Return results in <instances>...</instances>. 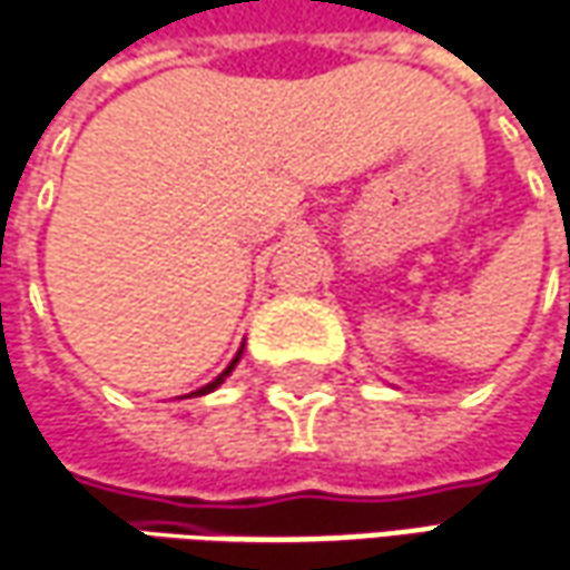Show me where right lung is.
I'll return each instance as SVG.
<instances>
[{"label":"right lung","instance_id":"add662e5","mask_svg":"<svg viewBox=\"0 0 570 570\" xmlns=\"http://www.w3.org/2000/svg\"><path fill=\"white\" fill-rule=\"evenodd\" d=\"M238 357H242V351H238L236 360H233V363H229V366H226V370H223V373H219V376H216V380H213V383H207V385H204V389H197V392H194V395H207V392H213V389H216V385L223 383V380H226V376H229V373H233V366H236V363H238Z\"/></svg>","mask_w":570,"mask_h":570}]
</instances>
